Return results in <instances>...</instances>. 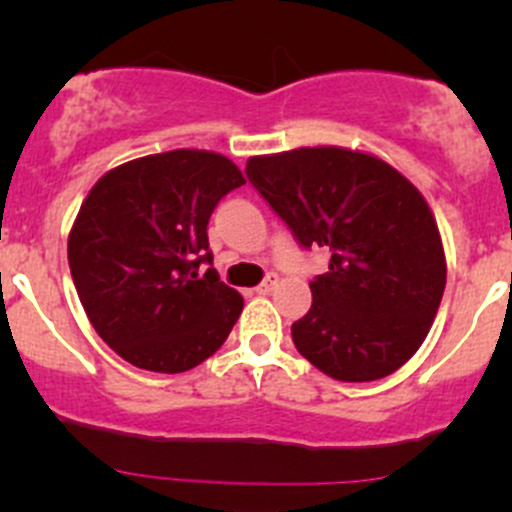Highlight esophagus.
<instances>
[{
    "label": "esophagus",
    "mask_w": 512,
    "mask_h": 512,
    "mask_svg": "<svg viewBox=\"0 0 512 512\" xmlns=\"http://www.w3.org/2000/svg\"><path fill=\"white\" fill-rule=\"evenodd\" d=\"M275 285H277V275H275V272H270V275H267L265 280H262L260 285L255 287V292L257 294H270L272 289H275Z\"/></svg>",
    "instance_id": "34e87169"
}]
</instances>
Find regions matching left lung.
Returning <instances> with one entry per match:
<instances>
[{"label":"left lung","mask_w":512,"mask_h":512,"mask_svg":"<svg viewBox=\"0 0 512 512\" xmlns=\"http://www.w3.org/2000/svg\"><path fill=\"white\" fill-rule=\"evenodd\" d=\"M245 173L299 247L332 252L292 324L297 352L339 381L394 374L426 339L446 287L423 195L389 163L347 148L250 158Z\"/></svg>","instance_id":"8db88e82"}]
</instances>
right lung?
Here are the masks:
<instances>
[{"mask_svg": "<svg viewBox=\"0 0 512 512\" xmlns=\"http://www.w3.org/2000/svg\"><path fill=\"white\" fill-rule=\"evenodd\" d=\"M240 185L232 160L183 148L118 165L86 195L71 277L98 337L128 364L178 374L223 347L242 297L215 272L208 223Z\"/></svg>", "mask_w": 512, "mask_h": 512, "instance_id": "1", "label": "right lung"}]
</instances>
